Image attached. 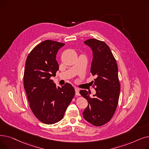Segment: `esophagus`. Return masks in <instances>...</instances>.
I'll list each match as a JSON object with an SVG mask.
<instances>
[{"mask_svg": "<svg viewBox=\"0 0 149 149\" xmlns=\"http://www.w3.org/2000/svg\"><path fill=\"white\" fill-rule=\"evenodd\" d=\"M75 95H80V93H79V89L78 88H75Z\"/></svg>", "mask_w": 149, "mask_h": 149, "instance_id": "esophagus-1", "label": "esophagus"}]
</instances>
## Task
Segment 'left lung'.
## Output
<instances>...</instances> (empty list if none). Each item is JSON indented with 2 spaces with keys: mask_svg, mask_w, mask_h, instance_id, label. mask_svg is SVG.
Masks as SVG:
<instances>
[{
  "mask_svg": "<svg viewBox=\"0 0 149 149\" xmlns=\"http://www.w3.org/2000/svg\"><path fill=\"white\" fill-rule=\"evenodd\" d=\"M84 43L89 46L93 58L91 72L95 77L92 82L96 93L81 90L80 94L88 100V106L83 112L84 118L93 126H101L111 120L116 111L120 92L118 66L113 54L106 43L95 38Z\"/></svg>",
  "mask_w": 149,
  "mask_h": 149,
  "instance_id": "8db88e82",
  "label": "left lung"
}]
</instances>
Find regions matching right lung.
Wrapping results in <instances>:
<instances>
[{"label": "right lung", "mask_w": 149, "mask_h": 149, "mask_svg": "<svg viewBox=\"0 0 149 149\" xmlns=\"http://www.w3.org/2000/svg\"><path fill=\"white\" fill-rule=\"evenodd\" d=\"M65 43L46 40L37 45L26 58L23 83L29 107L41 122L60 121L75 95L72 86L66 83L57 87L51 77L59 66L56 55Z\"/></svg>", "instance_id": "right-lung-1"}]
</instances>
